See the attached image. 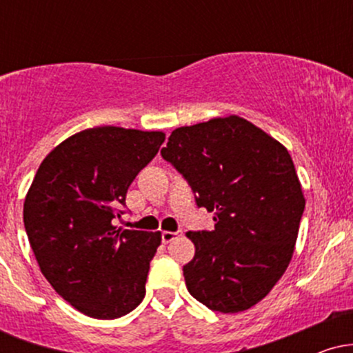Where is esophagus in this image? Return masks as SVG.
Instances as JSON below:
<instances>
[{
    "label": "esophagus",
    "instance_id": "esophagus-1",
    "mask_svg": "<svg viewBox=\"0 0 353 353\" xmlns=\"http://www.w3.org/2000/svg\"><path fill=\"white\" fill-rule=\"evenodd\" d=\"M179 236H182L181 230H177V232H171V230H164V232H163V242H164V244H169V242L174 241V239H177Z\"/></svg>",
    "mask_w": 353,
    "mask_h": 353
}]
</instances>
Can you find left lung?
I'll return each instance as SVG.
<instances>
[{
  "label": "left lung",
  "instance_id": "8db88e82",
  "mask_svg": "<svg viewBox=\"0 0 353 353\" xmlns=\"http://www.w3.org/2000/svg\"><path fill=\"white\" fill-rule=\"evenodd\" d=\"M161 154L216 221L185 234L196 245L184 265L190 295L222 314L250 309L287 270L299 236L305 197L289 151L232 114L174 129Z\"/></svg>",
  "mask_w": 353,
  "mask_h": 353
}]
</instances>
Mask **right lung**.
Instances as JSON below:
<instances>
[{
  "label": "right lung",
  "mask_w": 353,
  "mask_h": 353,
  "mask_svg": "<svg viewBox=\"0 0 353 353\" xmlns=\"http://www.w3.org/2000/svg\"><path fill=\"white\" fill-rule=\"evenodd\" d=\"M163 131L84 129L48 154L24 199V229L46 281L76 310L111 320L145 295L161 232L114 225L129 185L164 143Z\"/></svg>",
  "instance_id": "right-lung-1"
}]
</instances>
